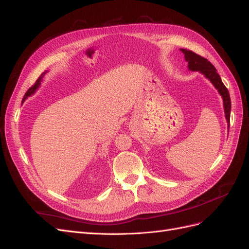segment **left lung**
I'll list each match as a JSON object with an SVG mask.
<instances>
[{"label": "left lung", "instance_id": "8db88e82", "mask_svg": "<svg viewBox=\"0 0 249 249\" xmlns=\"http://www.w3.org/2000/svg\"><path fill=\"white\" fill-rule=\"evenodd\" d=\"M185 55V60L188 62V69L192 71H199L203 76L208 78L211 83L214 85V87L218 90V92L222 96L223 100V107H224V114L225 118H227L228 126L230 127V117H231V97L228 88L224 86V84L221 81V78L219 74H218L214 65L211 63L206 58H203L197 54H195L194 52L186 50V49H180Z\"/></svg>", "mask_w": 249, "mask_h": 249}]
</instances>
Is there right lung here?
<instances>
[{"mask_svg": "<svg viewBox=\"0 0 249 249\" xmlns=\"http://www.w3.org/2000/svg\"><path fill=\"white\" fill-rule=\"evenodd\" d=\"M46 72H48V71H46L44 72H42V73L40 74V77L36 80L35 84H34L32 87H30V88H29V90H28V91H27V92L25 93V95H24V99H22V102H25V100L27 99L28 96L32 95V94L36 91V89H38V87L40 86V82L42 81V78L44 77V74H46Z\"/></svg>", "mask_w": 249, "mask_h": 249, "instance_id": "right-lung-1", "label": "right lung"}]
</instances>
